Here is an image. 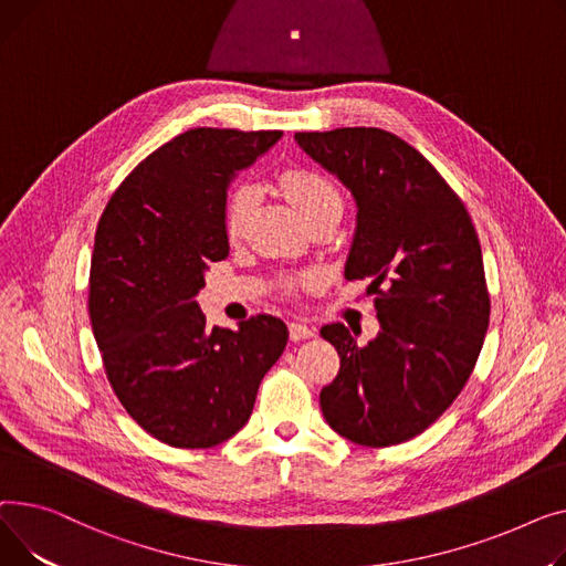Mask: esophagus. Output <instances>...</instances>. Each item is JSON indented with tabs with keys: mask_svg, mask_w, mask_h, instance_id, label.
<instances>
[{
	"mask_svg": "<svg viewBox=\"0 0 566 566\" xmlns=\"http://www.w3.org/2000/svg\"><path fill=\"white\" fill-rule=\"evenodd\" d=\"M287 331H290V338L292 340H306V338L315 336V328L304 324V322H290Z\"/></svg>",
	"mask_w": 566,
	"mask_h": 566,
	"instance_id": "esophagus-1",
	"label": "esophagus"
}]
</instances>
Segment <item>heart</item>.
Instances as JSON below:
<instances>
[{
	"label": "heart",
	"mask_w": 566,
	"mask_h": 566,
	"mask_svg": "<svg viewBox=\"0 0 566 566\" xmlns=\"http://www.w3.org/2000/svg\"><path fill=\"white\" fill-rule=\"evenodd\" d=\"M281 189L302 212L306 221L326 214V212H343V198L336 185L322 174L308 169H292L281 176ZM258 203V189L253 185H240L228 196L223 210V228L230 240H238Z\"/></svg>",
	"instance_id": "heart-1"
}]
</instances>
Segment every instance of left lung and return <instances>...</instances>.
<instances>
[{"label":"left lung","instance_id":"left-lung-1","mask_svg":"<svg viewBox=\"0 0 566 566\" xmlns=\"http://www.w3.org/2000/svg\"><path fill=\"white\" fill-rule=\"evenodd\" d=\"M294 139L354 196L345 279H370L381 324L368 345L340 322L322 326L340 356L319 392L322 413L352 443H405L457 400L484 345L491 302L475 226L434 166L386 129Z\"/></svg>","mask_w":566,"mask_h":566}]
</instances>
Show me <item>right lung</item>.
<instances>
[{"mask_svg":"<svg viewBox=\"0 0 566 566\" xmlns=\"http://www.w3.org/2000/svg\"><path fill=\"white\" fill-rule=\"evenodd\" d=\"M281 137L279 129H189L150 153L97 221L88 276L95 343L125 411L171 448L235 437L287 345V326L274 315L210 331L196 304L208 262L230 249V180Z\"/></svg>","mask_w":566,"mask_h":566,"instance_id":"obj_1","label":"right lung"}]
</instances>
